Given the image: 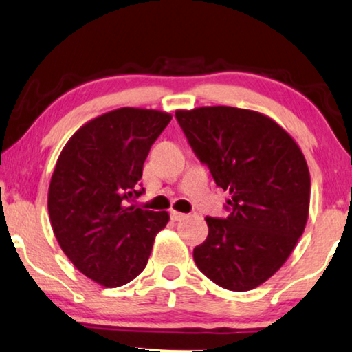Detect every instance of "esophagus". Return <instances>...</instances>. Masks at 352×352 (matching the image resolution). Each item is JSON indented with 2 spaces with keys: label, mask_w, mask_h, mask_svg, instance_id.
Wrapping results in <instances>:
<instances>
[{
  "label": "esophagus",
  "mask_w": 352,
  "mask_h": 352,
  "mask_svg": "<svg viewBox=\"0 0 352 352\" xmlns=\"http://www.w3.org/2000/svg\"><path fill=\"white\" fill-rule=\"evenodd\" d=\"M170 217L173 219V221H182V219H186L187 216H186V214H182V212L171 211V212H170Z\"/></svg>",
  "instance_id": "obj_1"
}]
</instances>
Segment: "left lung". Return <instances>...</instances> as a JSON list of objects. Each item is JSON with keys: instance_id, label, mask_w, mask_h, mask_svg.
<instances>
[{"instance_id": "1", "label": "left lung", "mask_w": 352, "mask_h": 352, "mask_svg": "<svg viewBox=\"0 0 352 352\" xmlns=\"http://www.w3.org/2000/svg\"><path fill=\"white\" fill-rule=\"evenodd\" d=\"M177 124L230 193L226 219L206 217L208 238L193 249L200 272L244 292L272 278L302 236L309 210L307 160L286 130L256 111L206 106L176 111Z\"/></svg>"}]
</instances>
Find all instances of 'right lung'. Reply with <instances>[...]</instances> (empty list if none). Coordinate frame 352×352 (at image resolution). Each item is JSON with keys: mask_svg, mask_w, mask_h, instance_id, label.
<instances>
[{"mask_svg": "<svg viewBox=\"0 0 352 352\" xmlns=\"http://www.w3.org/2000/svg\"><path fill=\"white\" fill-rule=\"evenodd\" d=\"M171 116L120 108L96 117L66 142L49 186L55 238L76 268L104 287L146 268L166 211L135 206L144 193L142 165Z\"/></svg>", "mask_w": 352, "mask_h": 352, "instance_id": "obj_1", "label": "right lung"}]
</instances>
